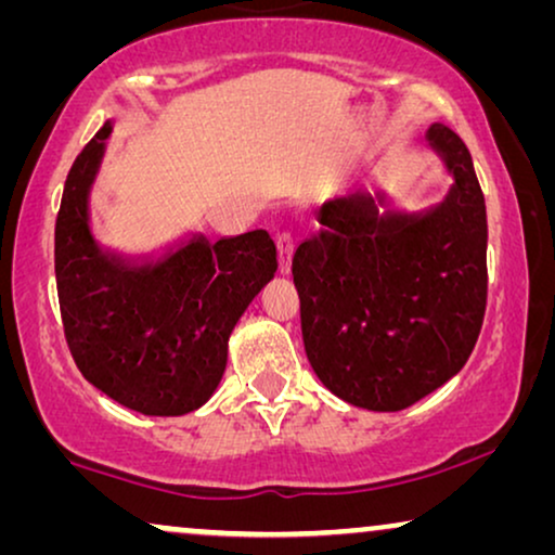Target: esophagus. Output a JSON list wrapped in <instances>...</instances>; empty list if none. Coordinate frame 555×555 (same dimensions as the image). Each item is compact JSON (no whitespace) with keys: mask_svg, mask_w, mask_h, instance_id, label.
I'll return each instance as SVG.
<instances>
[{"mask_svg":"<svg viewBox=\"0 0 555 555\" xmlns=\"http://www.w3.org/2000/svg\"><path fill=\"white\" fill-rule=\"evenodd\" d=\"M275 245H278V260H280V272H283V275H287V272H291V257H293V234L291 232H280L278 234V240H275Z\"/></svg>","mask_w":555,"mask_h":555,"instance_id":"1","label":"esophagus"}]
</instances>
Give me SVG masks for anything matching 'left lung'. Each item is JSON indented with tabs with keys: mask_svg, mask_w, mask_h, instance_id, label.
I'll list each match as a JSON object with an SVG mask.
<instances>
[{
	"mask_svg": "<svg viewBox=\"0 0 555 555\" xmlns=\"http://www.w3.org/2000/svg\"><path fill=\"white\" fill-rule=\"evenodd\" d=\"M424 143L452 179L409 211L384 189L318 209L325 230L293 255L302 344L325 389L369 412H401L465 366L488 302V215L473 156L431 124Z\"/></svg>",
	"mask_w": 555,
	"mask_h": 555,
	"instance_id": "obj_1",
	"label": "left lung"
}]
</instances>
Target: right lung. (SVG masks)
Returning a JSON list of instances; mask_svg holds the SVG:
<instances>
[{
    "label": "right lung",
    "instance_id": "right-lung-1",
    "mask_svg": "<svg viewBox=\"0 0 555 555\" xmlns=\"http://www.w3.org/2000/svg\"><path fill=\"white\" fill-rule=\"evenodd\" d=\"M108 118L67 173L55 222V280L67 346L80 374L146 416L204 406L227 369L234 325L275 278L264 230L211 242L186 232L151 253L103 245L90 222Z\"/></svg>",
    "mask_w": 555,
    "mask_h": 555
}]
</instances>
